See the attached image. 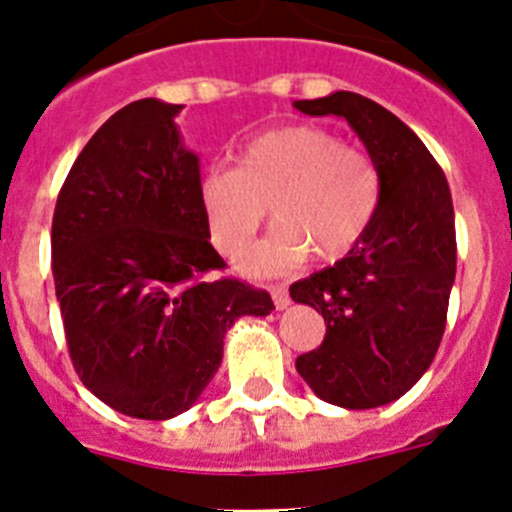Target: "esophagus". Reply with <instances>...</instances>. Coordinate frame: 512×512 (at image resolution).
<instances>
[{"label":"esophagus","instance_id":"34e87169","mask_svg":"<svg viewBox=\"0 0 512 512\" xmlns=\"http://www.w3.org/2000/svg\"><path fill=\"white\" fill-rule=\"evenodd\" d=\"M270 294H272V299H275L277 309H287L289 302H292V299H289V292H287L285 285H272Z\"/></svg>","mask_w":512,"mask_h":512}]
</instances>
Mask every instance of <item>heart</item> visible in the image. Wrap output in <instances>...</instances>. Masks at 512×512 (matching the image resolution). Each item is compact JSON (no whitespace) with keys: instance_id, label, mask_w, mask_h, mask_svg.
<instances>
[{"instance_id":"heart-1","label":"heart","mask_w":512,"mask_h":512,"mask_svg":"<svg viewBox=\"0 0 512 512\" xmlns=\"http://www.w3.org/2000/svg\"><path fill=\"white\" fill-rule=\"evenodd\" d=\"M210 240L225 255L240 250L270 205L275 227L247 247L237 267L272 277L317 260H337L364 237L379 210L381 173L366 153L317 126L262 133L237 151L235 168H210L198 183Z\"/></svg>"}]
</instances>
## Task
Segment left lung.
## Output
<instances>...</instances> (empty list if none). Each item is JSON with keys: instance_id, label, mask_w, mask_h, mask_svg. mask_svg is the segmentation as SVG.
<instances>
[{"instance_id": "left-lung-1", "label": "left lung", "mask_w": 512, "mask_h": 512, "mask_svg": "<svg viewBox=\"0 0 512 512\" xmlns=\"http://www.w3.org/2000/svg\"><path fill=\"white\" fill-rule=\"evenodd\" d=\"M294 108L344 118L381 173L379 210L364 237L289 287L327 324L319 349L294 366L327 404L376 409L401 399L441 344L456 280L451 190L421 138L371 98L334 91Z\"/></svg>"}]
</instances>
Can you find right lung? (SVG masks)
Returning a JSON list of instances; mask_svg holds the SVG:
<instances>
[{
    "label": "right lung",
    "instance_id": "obj_1",
    "mask_svg": "<svg viewBox=\"0 0 512 512\" xmlns=\"http://www.w3.org/2000/svg\"><path fill=\"white\" fill-rule=\"evenodd\" d=\"M180 111L141 98L113 113L71 165L51 225L76 374L103 404L146 421L188 411L218 374L227 329L275 309L265 289L203 280L225 262L210 245Z\"/></svg>",
    "mask_w": 512,
    "mask_h": 512
}]
</instances>
